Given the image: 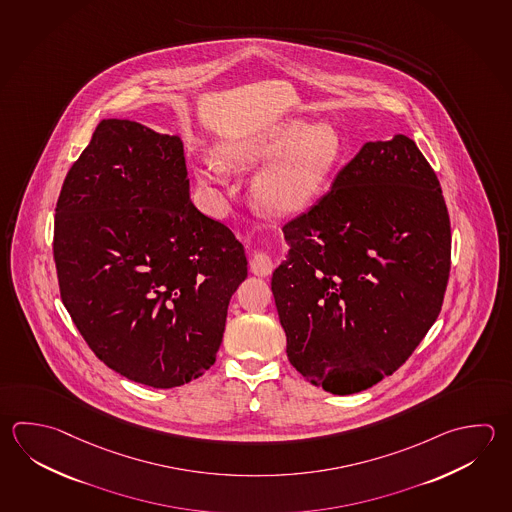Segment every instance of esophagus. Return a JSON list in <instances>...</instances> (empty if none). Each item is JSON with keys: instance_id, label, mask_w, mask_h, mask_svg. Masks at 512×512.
Here are the masks:
<instances>
[{"instance_id": "1", "label": "esophagus", "mask_w": 512, "mask_h": 512, "mask_svg": "<svg viewBox=\"0 0 512 512\" xmlns=\"http://www.w3.org/2000/svg\"><path fill=\"white\" fill-rule=\"evenodd\" d=\"M250 270L251 273H255L259 277L270 275L271 270H273V262H271L270 255L266 251H255L253 257H251Z\"/></svg>"}]
</instances>
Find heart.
Returning <instances> with one entry per match:
<instances>
[{
    "instance_id": "obj_1",
    "label": "heart",
    "mask_w": 512,
    "mask_h": 512,
    "mask_svg": "<svg viewBox=\"0 0 512 512\" xmlns=\"http://www.w3.org/2000/svg\"><path fill=\"white\" fill-rule=\"evenodd\" d=\"M340 155L342 137L331 123L288 119L224 146L217 161L239 172L268 161L251 184L253 199L266 212L290 215L319 197ZM199 179L213 183L212 172L201 170Z\"/></svg>"
}]
</instances>
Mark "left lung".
I'll return each instance as SVG.
<instances>
[{"label": "left lung", "mask_w": 512, "mask_h": 512, "mask_svg": "<svg viewBox=\"0 0 512 512\" xmlns=\"http://www.w3.org/2000/svg\"><path fill=\"white\" fill-rule=\"evenodd\" d=\"M284 237L271 290L291 366L333 395L393 375L438 319L451 270L444 195L415 141L366 143Z\"/></svg>", "instance_id": "left-lung-1"}]
</instances>
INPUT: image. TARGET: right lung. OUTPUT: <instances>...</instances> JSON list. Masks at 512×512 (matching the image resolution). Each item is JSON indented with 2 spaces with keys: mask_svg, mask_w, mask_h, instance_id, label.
Segmentation results:
<instances>
[{
  "mask_svg": "<svg viewBox=\"0 0 512 512\" xmlns=\"http://www.w3.org/2000/svg\"><path fill=\"white\" fill-rule=\"evenodd\" d=\"M183 141L103 119L70 166L54 219L59 293L96 357L145 386L210 369L248 261L190 199Z\"/></svg>",
  "mask_w": 512,
  "mask_h": 512,
  "instance_id": "right-lung-1",
  "label": "right lung"
}]
</instances>
